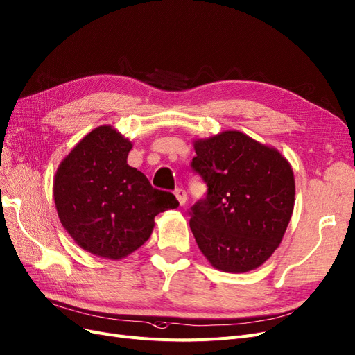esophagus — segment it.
<instances>
[{
	"label": "esophagus",
	"instance_id": "1",
	"mask_svg": "<svg viewBox=\"0 0 355 355\" xmlns=\"http://www.w3.org/2000/svg\"><path fill=\"white\" fill-rule=\"evenodd\" d=\"M174 194H175V198H177V200L180 203V206H184L186 202H187V193L182 190V189H177L174 191Z\"/></svg>",
	"mask_w": 355,
	"mask_h": 355
}]
</instances>
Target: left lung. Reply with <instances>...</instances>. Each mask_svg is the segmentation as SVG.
Here are the masks:
<instances>
[{
	"label": "left lung",
	"mask_w": 355,
	"mask_h": 355,
	"mask_svg": "<svg viewBox=\"0 0 355 355\" xmlns=\"http://www.w3.org/2000/svg\"><path fill=\"white\" fill-rule=\"evenodd\" d=\"M191 168L207 196L191 207L190 228L214 268L244 273L279 247L294 211L295 181L285 157L237 130L193 141Z\"/></svg>",
	"instance_id": "8db88e82"
}]
</instances>
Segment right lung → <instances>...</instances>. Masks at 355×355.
Instances as JSON below:
<instances>
[{"mask_svg": "<svg viewBox=\"0 0 355 355\" xmlns=\"http://www.w3.org/2000/svg\"><path fill=\"white\" fill-rule=\"evenodd\" d=\"M133 148L111 125L86 135L61 161L54 177L58 218L83 250L120 260L148 241L155 216L178 207L169 191L153 189L127 164Z\"/></svg>", "mask_w": 355, "mask_h": 355, "instance_id": "right-lung-1", "label": "right lung"}]
</instances>
